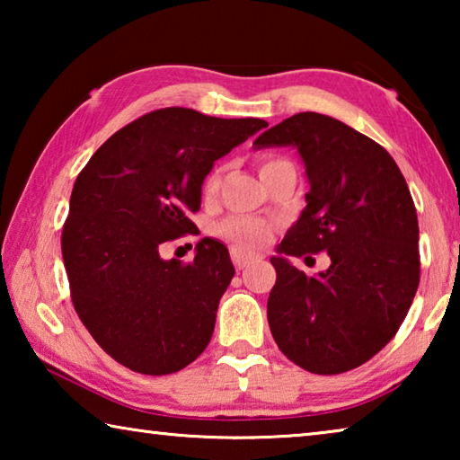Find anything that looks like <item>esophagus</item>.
<instances>
[{
	"mask_svg": "<svg viewBox=\"0 0 460 460\" xmlns=\"http://www.w3.org/2000/svg\"><path fill=\"white\" fill-rule=\"evenodd\" d=\"M255 258H258V255H253V253H245V252H241V249H237V247H233V249H231V260H233V266H235L237 270H243V268H247L249 263H252Z\"/></svg>",
	"mask_w": 460,
	"mask_h": 460,
	"instance_id": "obj_1",
	"label": "esophagus"
}]
</instances>
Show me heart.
Instances as JSON below:
<instances>
[{
    "instance_id": "heart-1",
    "label": "heart",
    "mask_w": 460,
    "mask_h": 460,
    "mask_svg": "<svg viewBox=\"0 0 460 460\" xmlns=\"http://www.w3.org/2000/svg\"><path fill=\"white\" fill-rule=\"evenodd\" d=\"M276 158H268L260 162V172L266 170L268 166L276 164ZM223 176H225V166H215L211 172L207 174L205 182H202V197L211 199L219 192L221 184H223ZM217 231L221 235L229 237L235 247L239 249H253L266 243L271 235V225L263 219H258V217H247V215H235L225 219L223 223H219Z\"/></svg>"
}]
</instances>
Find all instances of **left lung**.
I'll return each mask as SVG.
<instances>
[{
	"instance_id": "1",
	"label": "left lung",
	"mask_w": 460,
	"mask_h": 460,
	"mask_svg": "<svg viewBox=\"0 0 460 460\" xmlns=\"http://www.w3.org/2000/svg\"><path fill=\"white\" fill-rule=\"evenodd\" d=\"M253 146H296L306 166V207L279 253L331 255L318 276L271 258L268 323L276 345L318 376L359 367L395 337L420 284L418 217L406 178L385 147L313 111L263 131Z\"/></svg>"
}]
</instances>
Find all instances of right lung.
<instances>
[{"mask_svg": "<svg viewBox=\"0 0 460 460\" xmlns=\"http://www.w3.org/2000/svg\"><path fill=\"white\" fill-rule=\"evenodd\" d=\"M261 128L258 118L155 109L115 131L76 176L60 239L73 306L128 369L176 373L211 341L235 274L227 247L205 237L189 263L160 249L197 231L190 215L213 162Z\"/></svg>", "mask_w": 460, "mask_h": 460, "instance_id": "right-lung-1", "label": "right lung"}]
</instances>
